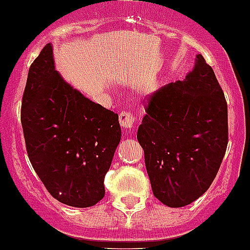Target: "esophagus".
I'll return each instance as SVG.
<instances>
[{"instance_id":"1","label":"esophagus","mask_w":250,"mask_h":250,"mask_svg":"<svg viewBox=\"0 0 250 250\" xmlns=\"http://www.w3.org/2000/svg\"><path fill=\"white\" fill-rule=\"evenodd\" d=\"M119 121H120L121 127L124 129H132L136 123V118L130 111H123L119 115Z\"/></svg>"}]
</instances>
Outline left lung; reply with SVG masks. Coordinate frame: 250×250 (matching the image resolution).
I'll list each match as a JSON object with an SVG mask.
<instances>
[{"mask_svg": "<svg viewBox=\"0 0 250 250\" xmlns=\"http://www.w3.org/2000/svg\"><path fill=\"white\" fill-rule=\"evenodd\" d=\"M145 111L138 141L152 193L185 207L209 189L228 145V105L213 68L196 55L193 71L154 92Z\"/></svg>", "mask_w": 250, "mask_h": 250, "instance_id": "left-lung-1", "label": "left lung"}]
</instances>
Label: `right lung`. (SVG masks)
<instances>
[{
	"instance_id": "add662e5",
	"label": "right lung",
	"mask_w": 250,
	"mask_h": 250,
	"mask_svg": "<svg viewBox=\"0 0 250 250\" xmlns=\"http://www.w3.org/2000/svg\"><path fill=\"white\" fill-rule=\"evenodd\" d=\"M21 124L28 159L55 199L76 208L103 199L104 179L121 139L119 116L63 80L51 43L28 70Z\"/></svg>"
}]
</instances>
